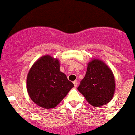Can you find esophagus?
<instances>
[{"label":"esophagus","instance_id":"34e87169","mask_svg":"<svg viewBox=\"0 0 135 135\" xmlns=\"http://www.w3.org/2000/svg\"><path fill=\"white\" fill-rule=\"evenodd\" d=\"M73 84H74L75 87H77V84H78V83H77V81H73Z\"/></svg>","mask_w":135,"mask_h":135}]
</instances>
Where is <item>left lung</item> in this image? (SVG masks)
Segmentation results:
<instances>
[{"label":"left lung","instance_id":"left-lung-1","mask_svg":"<svg viewBox=\"0 0 135 135\" xmlns=\"http://www.w3.org/2000/svg\"><path fill=\"white\" fill-rule=\"evenodd\" d=\"M77 89L92 106L100 107L108 103L115 90L112 71L102 61L93 60Z\"/></svg>","mask_w":135,"mask_h":135}]
</instances>
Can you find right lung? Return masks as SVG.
I'll return each instance as SVG.
<instances>
[{
  "mask_svg": "<svg viewBox=\"0 0 135 135\" xmlns=\"http://www.w3.org/2000/svg\"><path fill=\"white\" fill-rule=\"evenodd\" d=\"M74 86L60 70L59 61L45 56L29 70L27 89L32 100L41 107L50 109L56 106Z\"/></svg>",
  "mask_w": 135,
  "mask_h": 135,
  "instance_id": "right-lung-1",
  "label": "right lung"
}]
</instances>
